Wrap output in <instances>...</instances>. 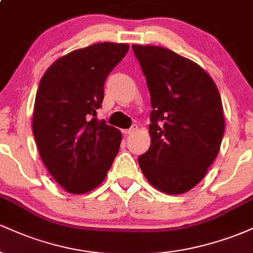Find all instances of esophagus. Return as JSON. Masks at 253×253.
Listing matches in <instances>:
<instances>
[{
    "label": "esophagus",
    "instance_id": "obj_1",
    "mask_svg": "<svg viewBox=\"0 0 253 253\" xmlns=\"http://www.w3.org/2000/svg\"><path fill=\"white\" fill-rule=\"evenodd\" d=\"M136 129H138V126H136V125H133V126L130 127V128H128V129H124L123 132L125 133V134H130V133H134Z\"/></svg>",
    "mask_w": 253,
    "mask_h": 253
}]
</instances>
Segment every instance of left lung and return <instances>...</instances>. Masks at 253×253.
Wrapping results in <instances>:
<instances>
[{"instance_id": "1", "label": "left lung", "mask_w": 253, "mask_h": 253, "mask_svg": "<svg viewBox=\"0 0 253 253\" xmlns=\"http://www.w3.org/2000/svg\"><path fill=\"white\" fill-rule=\"evenodd\" d=\"M151 95L150 149L139 156L153 187L178 195L207 173L221 145L219 90L200 65L159 46L132 45Z\"/></svg>"}]
</instances>
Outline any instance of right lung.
Segmentation results:
<instances>
[{
  "label": "right lung",
  "instance_id": "add662e5",
  "mask_svg": "<svg viewBox=\"0 0 253 253\" xmlns=\"http://www.w3.org/2000/svg\"><path fill=\"white\" fill-rule=\"evenodd\" d=\"M127 43L100 42L56 60L39 83L33 134L46 169L66 191L84 194L106 178L120 147L121 132L96 110L104 82L128 52Z\"/></svg>",
  "mask_w": 253,
  "mask_h": 253
}]
</instances>
